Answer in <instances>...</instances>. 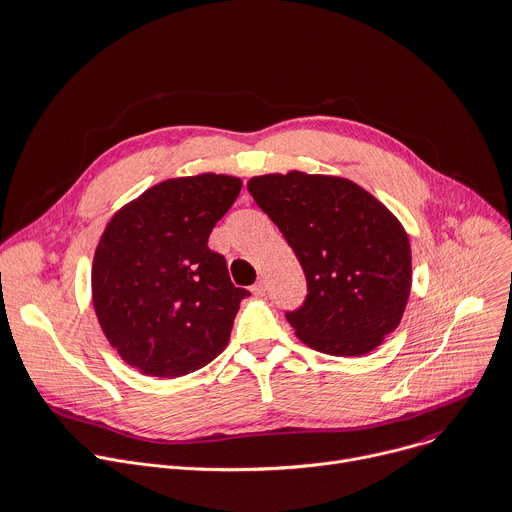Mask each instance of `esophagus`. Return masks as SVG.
I'll use <instances>...</instances> for the list:
<instances>
[{"mask_svg": "<svg viewBox=\"0 0 512 512\" xmlns=\"http://www.w3.org/2000/svg\"><path fill=\"white\" fill-rule=\"evenodd\" d=\"M252 295H254V297H264V295H266V285H264V280L256 282V285L252 287Z\"/></svg>", "mask_w": 512, "mask_h": 512, "instance_id": "esophagus-1", "label": "esophagus"}]
</instances>
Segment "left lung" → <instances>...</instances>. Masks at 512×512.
<instances>
[{"instance_id":"left-lung-1","label":"left lung","mask_w":512,"mask_h":512,"mask_svg":"<svg viewBox=\"0 0 512 512\" xmlns=\"http://www.w3.org/2000/svg\"><path fill=\"white\" fill-rule=\"evenodd\" d=\"M248 191L295 250L305 305L287 313L301 342L329 356H366L399 327L413 260L403 223L350 179L289 170L252 177Z\"/></svg>"}]
</instances>
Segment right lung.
<instances>
[{"label": "right lung", "mask_w": 512, "mask_h": 512, "mask_svg": "<svg viewBox=\"0 0 512 512\" xmlns=\"http://www.w3.org/2000/svg\"><path fill=\"white\" fill-rule=\"evenodd\" d=\"M240 189L232 175L166 179L107 221L91 266L93 309L109 346L138 372L185 376L230 342L250 293L232 285L207 240Z\"/></svg>", "instance_id": "1"}]
</instances>
